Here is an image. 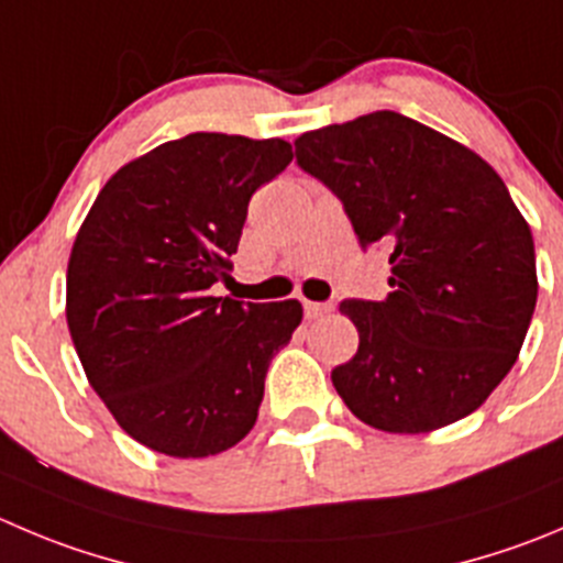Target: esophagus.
<instances>
[{
    "mask_svg": "<svg viewBox=\"0 0 563 563\" xmlns=\"http://www.w3.org/2000/svg\"><path fill=\"white\" fill-rule=\"evenodd\" d=\"M331 312V303H318V301H303V314H307L309 320L320 318V314Z\"/></svg>",
    "mask_w": 563,
    "mask_h": 563,
    "instance_id": "esophagus-1",
    "label": "esophagus"
}]
</instances>
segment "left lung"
Returning a JSON list of instances; mask_svg holds the SVG:
<instances>
[{
	"mask_svg": "<svg viewBox=\"0 0 563 563\" xmlns=\"http://www.w3.org/2000/svg\"><path fill=\"white\" fill-rule=\"evenodd\" d=\"M296 163L342 201L358 245L389 249L384 301H342L358 351L331 371L347 409L389 433L473 415L506 378L537 307L526 218L489 163L393 110L307 132Z\"/></svg>",
	"mask_w": 563,
	"mask_h": 563,
	"instance_id": "1",
	"label": "left lung"
}]
</instances>
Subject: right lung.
<instances>
[{"label": "right lung", "instance_id": "1", "mask_svg": "<svg viewBox=\"0 0 563 563\" xmlns=\"http://www.w3.org/2000/svg\"><path fill=\"white\" fill-rule=\"evenodd\" d=\"M287 141L192 132L132 159L96 196L66 278L74 347L118 426L152 451L205 459L254 428L298 301L212 296L249 201L290 165Z\"/></svg>", "mask_w": 563, "mask_h": 563}]
</instances>
